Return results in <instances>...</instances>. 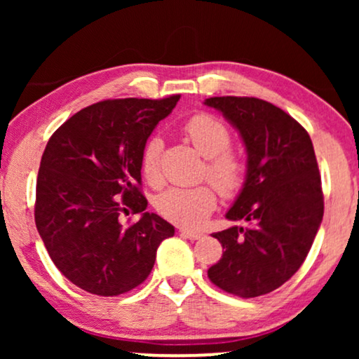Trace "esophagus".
I'll return each mask as SVG.
<instances>
[{"label": "esophagus", "instance_id": "esophagus-1", "mask_svg": "<svg viewBox=\"0 0 359 359\" xmlns=\"http://www.w3.org/2000/svg\"><path fill=\"white\" fill-rule=\"evenodd\" d=\"M180 232H181V235H183V237L189 238V240H199V238H203V233H201V232H194V230H186V229H183V230H180Z\"/></svg>", "mask_w": 359, "mask_h": 359}]
</instances>
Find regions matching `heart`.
<instances>
[{
	"mask_svg": "<svg viewBox=\"0 0 359 359\" xmlns=\"http://www.w3.org/2000/svg\"><path fill=\"white\" fill-rule=\"evenodd\" d=\"M183 134L205 158L203 176H208L225 198L237 194L245 183L247 165L242 154L229 147L232 142L229 127L215 116L199 112L184 122ZM160 151L161 142L156 137L147 142L142 151V175L150 184L160 181ZM215 203L217 196L210 184L171 186L156 196L155 208L170 222L181 227H199L214 210Z\"/></svg>",
	"mask_w": 359,
	"mask_h": 359,
	"instance_id": "obj_1",
	"label": "heart"
}]
</instances>
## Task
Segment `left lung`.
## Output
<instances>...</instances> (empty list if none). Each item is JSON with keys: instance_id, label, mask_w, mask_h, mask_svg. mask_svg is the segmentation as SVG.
<instances>
[{"instance_id": "1", "label": "left lung", "mask_w": 359, "mask_h": 359, "mask_svg": "<svg viewBox=\"0 0 359 359\" xmlns=\"http://www.w3.org/2000/svg\"><path fill=\"white\" fill-rule=\"evenodd\" d=\"M238 130L247 150V176L229 220L214 233L224 253L208 276L240 297L283 286L301 268L323 217L316 151L307 130L287 112L258 97L217 96L204 101Z\"/></svg>"}]
</instances>
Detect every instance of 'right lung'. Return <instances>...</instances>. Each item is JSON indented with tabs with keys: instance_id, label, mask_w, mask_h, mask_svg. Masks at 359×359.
Here are the masks:
<instances>
[{
	"instance_id": "obj_1",
	"label": "right lung",
	"mask_w": 359,
	"mask_h": 359,
	"mask_svg": "<svg viewBox=\"0 0 359 359\" xmlns=\"http://www.w3.org/2000/svg\"><path fill=\"white\" fill-rule=\"evenodd\" d=\"M180 95L165 100H107L78 111L53 132L36 188V225L52 262L68 281L96 296L139 286L156 248L175 227L145 212L140 158L156 124ZM142 213L122 228L121 212Z\"/></svg>"
}]
</instances>
